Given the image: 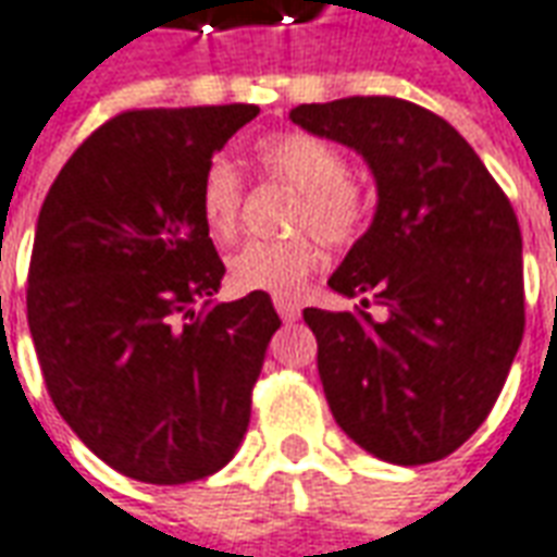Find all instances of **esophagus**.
Masks as SVG:
<instances>
[{
	"label": "esophagus",
	"mask_w": 557,
	"mask_h": 557,
	"mask_svg": "<svg viewBox=\"0 0 557 557\" xmlns=\"http://www.w3.org/2000/svg\"><path fill=\"white\" fill-rule=\"evenodd\" d=\"M274 307H277V313L283 322H295V319L301 317V307L295 305L292 298H274Z\"/></svg>",
	"instance_id": "1"
}]
</instances>
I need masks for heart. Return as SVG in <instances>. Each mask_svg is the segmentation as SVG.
Instances as JSON below:
<instances>
[{
	"label": "heart",
	"instance_id": "b5f03b06",
	"mask_svg": "<svg viewBox=\"0 0 557 557\" xmlns=\"http://www.w3.org/2000/svg\"><path fill=\"white\" fill-rule=\"evenodd\" d=\"M256 162L268 177L301 193L298 228H310L325 244H349L364 223V198L346 181L344 153L307 132H277L256 144ZM198 213L213 240H232L240 225V177L225 159H213L201 174ZM322 262L317 240H250L228 259V283L238 292H268L292 298Z\"/></svg>",
	"mask_w": 557,
	"mask_h": 557
}]
</instances>
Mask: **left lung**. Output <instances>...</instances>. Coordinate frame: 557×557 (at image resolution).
I'll return each mask as SVG.
<instances>
[{
  "instance_id": "8db88e82",
  "label": "left lung",
  "mask_w": 557,
  "mask_h": 557,
  "mask_svg": "<svg viewBox=\"0 0 557 557\" xmlns=\"http://www.w3.org/2000/svg\"><path fill=\"white\" fill-rule=\"evenodd\" d=\"M289 120L356 150L376 211L329 286L371 313L307 307L337 425L388 465L455 453L492 413L524 332L522 232L458 132L392 96L298 104Z\"/></svg>"
}]
</instances>
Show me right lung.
Instances as JSON below:
<instances>
[{"label":"right lung","instance_id":"add662e5","mask_svg":"<svg viewBox=\"0 0 557 557\" xmlns=\"http://www.w3.org/2000/svg\"><path fill=\"white\" fill-rule=\"evenodd\" d=\"M256 104L108 120L38 213L26 317L53 407L123 476L205 480L232 461L280 317L268 292L213 301L225 265L201 174Z\"/></svg>","mask_w":557,"mask_h":557}]
</instances>
